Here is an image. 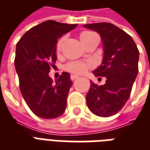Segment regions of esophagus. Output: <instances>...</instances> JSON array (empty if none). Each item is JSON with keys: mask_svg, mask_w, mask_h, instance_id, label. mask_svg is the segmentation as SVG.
<instances>
[{"mask_svg": "<svg viewBox=\"0 0 150 150\" xmlns=\"http://www.w3.org/2000/svg\"><path fill=\"white\" fill-rule=\"evenodd\" d=\"M79 78V75H71V80H75L76 79Z\"/></svg>", "mask_w": 150, "mask_h": 150, "instance_id": "1", "label": "esophagus"}]
</instances>
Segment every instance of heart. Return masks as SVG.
Listing matches in <instances>:
<instances>
[{
  "mask_svg": "<svg viewBox=\"0 0 150 150\" xmlns=\"http://www.w3.org/2000/svg\"><path fill=\"white\" fill-rule=\"evenodd\" d=\"M95 33L91 32V31L85 30L83 31L79 34V38L81 40V42L84 41L85 39H87L88 38L91 36L92 34H94ZM62 38L59 40L58 43H57V46H56V50L57 52L59 53L61 50L62 45ZM91 63L89 62H81V61H73L67 63L65 66V69L67 71L71 72V73H75V74H83L84 73L88 70V68L91 67Z\"/></svg>",
  "mask_w": 150,
  "mask_h": 150,
  "instance_id": "heart-1",
  "label": "heart"
}]
</instances>
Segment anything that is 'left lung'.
Masks as SVG:
<instances>
[{"label":"left lung","instance_id":"1","mask_svg":"<svg viewBox=\"0 0 150 150\" xmlns=\"http://www.w3.org/2000/svg\"><path fill=\"white\" fill-rule=\"evenodd\" d=\"M83 27L100 35L104 57L100 67L92 72L96 77L107 79L100 86L91 82L86 96L87 105L96 116H113L130 96L138 73L139 50L132 37L115 25L100 22L83 25Z\"/></svg>","mask_w":150,"mask_h":150}]
</instances>
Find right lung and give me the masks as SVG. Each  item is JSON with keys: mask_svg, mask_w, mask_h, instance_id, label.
Returning a JSON list of instances; mask_svg holds the SVG:
<instances>
[{"mask_svg": "<svg viewBox=\"0 0 150 150\" xmlns=\"http://www.w3.org/2000/svg\"><path fill=\"white\" fill-rule=\"evenodd\" d=\"M76 24L46 21L31 28L16 46L14 64L21 95L30 110L43 119H54L65 112L72 81L62 72L55 83L49 76L57 59V41Z\"/></svg>", "mask_w": 150, "mask_h": 150, "instance_id": "right-lung-1", "label": "right lung"}]
</instances>
